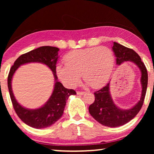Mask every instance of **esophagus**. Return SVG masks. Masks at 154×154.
Instances as JSON below:
<instances>
[{"mask_svg":"<svg viewBox=\"0 0 154 154\" xmlns=\"http://www.w3.org/2000/svg\"><path fill=\"white\" fill-rule=\"evenodd\" d=\"M84 94H85L84 92H80V91H78V92H77V95H83Z\"/></svg>","mask_w":154,"mask_h":154,"instance_id":"esophagus-1","label":"esophagus"}]
</instances>
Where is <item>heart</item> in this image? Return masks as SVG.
<instances>
[{
  "label": "heart",
  "instance_id": "b5f03b06",
  "mask_svg": "<svg viewBox=\"0 0 154 154\" xmlns=\"http://www.w3.org/2000/svg\"><path fill=\"white\" fill-rule=\"evenodd\" d=\"M66 65L58 64L56 74L69 88L79 84L81 75L90 86L98 89L108 82L115 64L113 52L105 46L75 49L64 57Z\"/></svg>",
  "mask_w": 154,
  "mask_h": 154
}]
</instances>
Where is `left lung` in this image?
<instances>
[{
	"label": "left lung",
	"mask_w": 154,
	"mask_h": 154,
	"mask_svg": "<svg viewBox=\"0 0 154 154\" xmlns=\"http://www.w3.org/2000/svg\"><path fill=\"white\" fill-rule=\"evenodd\" d=\"M112 48L116 57L117 64L120 65L124 62L131 61L139 68L141 72V96L139 102L131 109H121L115 105L109 92V83L105 87L94 93L95 100L89 106L90 115L103 126L116 128L129 122L140 110L144 103L147 91L148 74L144 63L133 49L128 48L116 42H113Z\"/></svg>",
	"instance_id": "left-lung-1"
}]
</instances>
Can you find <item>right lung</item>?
I'll return each mask as SVG.
<instances>
[{"instance_id":"obj_1","label":"right lung","mask_w":154,"mask_h":154,"mask_svg":"<svg viewBox=\"0 0 154 154\" xmlns=\"http://www.w3.org/2000/svg\"><path fill=\"white\" fill-rule=\"evenodd\" d=\"M58 51L59 49L55 47H40L21 55L10 69L7 84L14 110L21 120L35 128L49 127L58 121L63 115L68 98L71 95L76 94L75 90L65 88L60 82L57 81L56 67ZM30 62H40L47 65L53 72L56 81L51 98L43 107L36 109H28L20 106L15 99L11 88V80L14 72L21 65Z\"/></svg>"}]
</instances>
